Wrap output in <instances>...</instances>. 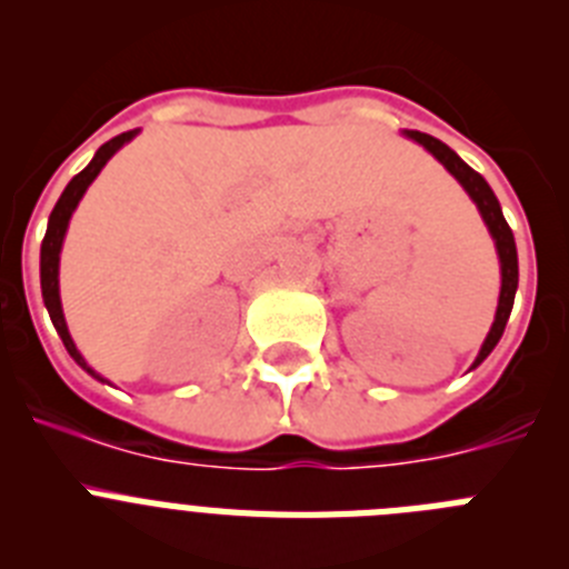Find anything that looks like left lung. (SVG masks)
<instances>
[{"label": "left lung", "mask_w": 569, "mask_h": 569, "mask_svg": "<svg viewBox=\"0 0 569 569\" xmlns=\"http://www.w3.org/2000/svg\"><path fill=\"white\" fill-rule=\"evenodd\" d=\"M405 136H410L413 142H419L421 148H427L430 153L445 164L450 173L459 179L461 188L467 190L476 208H479L481 219H485L487 230H490L492 241H496V250H499V261H501V293H499V308H496V321H492L490 333H487L485 345H481L479 356L472 361V367H479L487 356L492 353V347L499 345L501 333L507 328V319H510L512 310V299H516V288H519V256H516V239H512V230L507 224L505 213H501V204L496 199V193L490 190V184L485 182V176L476 173L467 162H461L459 153L456 150L447 148L445 142H439L436 136L419 133V130H405Z\"/></svg>", "instance_id": "8db88e82"}]
</instances>
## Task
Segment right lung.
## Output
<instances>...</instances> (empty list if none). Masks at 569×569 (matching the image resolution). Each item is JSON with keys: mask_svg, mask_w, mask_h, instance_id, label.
<instances>
[{"mask_svg": "<svg viewBox=\"0 0 569 569\" xmlns=\"http://www.w3.org/2000/svg\"><path fill=\"white\" fill-rule=\"evenodd\" d=\"M136 133H139V130H128V133H122V136H113L110 142H104L102 148L97 150V156L90 159L88 168L70 179L68 188H64V193L59 196L57 208H53V213H50V219H48V233H44V239H42V259H39V273H42V299H44V308H48V313H50V321H53V328H57L62 345L68 347L70 359L77 361L82 370H88L90 376H97L99 381H104V379L97 373V370H90L88 361L82 359V353H79L77 345H73V339H70L68 325H64L62 299H59V253H62V241H64V233H68L70 216H73V210H77V204H79V199L84 196V190H88L90 182L97 179L99 170L108 164L110 156L122 148L124 142H130Z\"/></svg>", "mask_w": 569, "mask_h": 569, "instance_id": "obj_1", "label": "right lung"}]
</instances>
